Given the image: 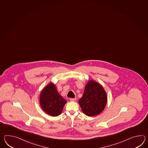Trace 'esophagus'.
I'll list each match as a JSON object with an SVG mask.
<instances>
[{
	"mask_svg": "<svg viewBox=\"0 0 148 148\" xmlns=\"http://www.w3.org/2000/svg\"><path fill=\"white\" fill-rule=\"evenodd\" d=\"M70 100H71V101L74 102V101H75L76 100V99L75 98H71L70 99Z\"/></svg>",
	"mask_w": 148,
	"mask_h": 148,
	"instance_id": "obj_1",
	"label": "esophagus"
}]
</instances>
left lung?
I'll return each mask as SVG.
<instances>
[{"instance_id":"obj_1","label":"left lung","mask_w":148,"mask_h":148,"mask_svg":"<svg viewBox=\"0 0 148 148\" xmlns=\"http://www.w3.org/2000/svg\"><path fill=\"white\" fill-rule=\"evenodd\" d=\"M107 102L105 90L101 85L93 80L86 84L83 95L79 100V105L85 115L92 117L103 110Z\"/></svg>"}]
</instances>
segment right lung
<instances>
[{
  "instance_id": "right-lung-1",
  "label": "right lung",
  "mask_w": 148,
  "mask_h": 148,
  "mask_svg": "<svg viewBox=\"0 0 148 148\" xmlns=\"http://www.w3.org/2000/svg\"><path fill=\"white\" fill-rule=\"evenodd\" d=\"M66 101L59 95L53 83L43 89L40 95V104L43 111L51 116H57L62 111Z\"/></svg>"
}]
</instances>
